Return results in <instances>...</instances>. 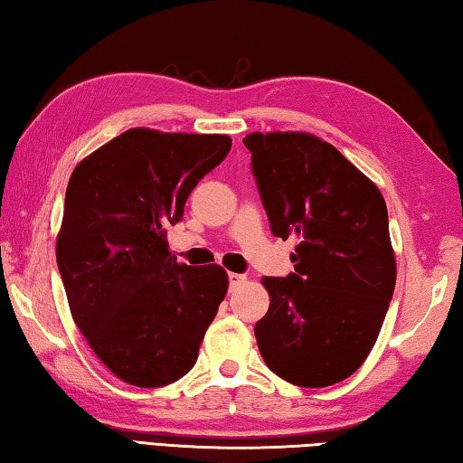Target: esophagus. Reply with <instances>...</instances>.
Instances as JSON below:
<instances>
[{
    "label": "esophagus",
    "mask_w": 463,
    "mask_h": 463,
    "mask_svg": "<svg viewBox=\"0 0 463 463\" xmlns=\"http://www.w3.org/2000/svg\"><path fill=\"white\" fill-rule=\"evenodd\" d=\"M247 281V277L245 275H241V273H229V283H231V288H239L241 283H245Z\"/></svg>",
    "instance_id": "obj_1"
}]
</instances>
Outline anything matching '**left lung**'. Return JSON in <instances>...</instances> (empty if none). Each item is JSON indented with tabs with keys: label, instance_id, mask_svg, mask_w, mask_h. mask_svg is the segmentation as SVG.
<instances>
[{
	"label": "left lung",
	"instance_id": "8db88e82",
	"mask_svg": "<svg viewBox=\"0 0 463 463\" xmlns=\"http://www.w3.org/2000/svg\"><path fill=\"white\" fill-rule=\"evenodd\" d=\"M242 144L271 232L298 239L293 273L263 279L271 304L255 324L259 352L291 384H335L364 363L392 299L384 198L307 133H250Z\"/></svg>",
	"mask_w": 463,
	"mask_h": 463
}]
</instances>
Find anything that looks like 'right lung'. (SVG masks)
Listing matches in <instances>:
<instances>
[{"label": "right lung", "instance_id": "obj_1", "mask_svg": "<svg viewBox=\"0 0 463 463\" xmlns=\"http://www.w3.org/2000/svg\"><path fill=\"white\" fill-rule=\"evenodd\" d=\"M226 136L129 129L74 167L56 260L74 322L109 371L154 389L194 366L226 296L218 265H180L165 242Z\"/></svg>", "mask_w": 463, "mask_h": 463}]
</instances>
